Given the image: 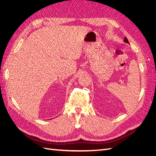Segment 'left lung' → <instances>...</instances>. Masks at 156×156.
Returning a JSON list of instances; mask_svg holds the SVG:
<instances>
[{
    "label": "left lung",
    "instance_id": "obj_1",
    "mask_svg": "<svg viewBox=\"0 0 156 156\" xmlns=\"http://www.w3.org/2000/svg\"><path fill=\"white\" fill-rule=\"evenodd\" d=\"M124 41L126 42V43H127V44H129V42H128V40H127V37H125V38H124Z\"/></svg>",
    "mask_w": 156,
    "mask_h": 156
}]
</instances>
